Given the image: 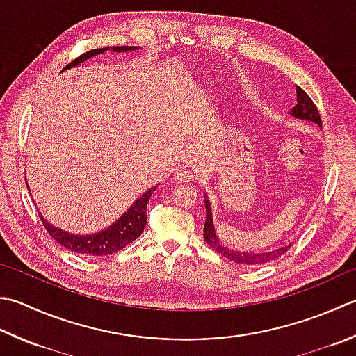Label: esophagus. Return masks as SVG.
Here are the masks:
<instances>
[{"mask_svg":"<svg viewBox=\"0 0 356 356\" xmlns=\"http://www.w3.org/2000/svg\"><path fill=\"white\" fill-rule=\"evenodd\" d=\"M172 179H174V182H193L194 176L190 171L180 170V171H176L172 174Z\"/></svg>","mask_w":356,"mask_h":356,"instance_id":"esophagus-1","label":"esophagus"}]
</instances>
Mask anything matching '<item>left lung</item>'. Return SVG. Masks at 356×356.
Segmentation results:
<instances>
[{
    "instance_id": "left-lung-1",
    "label": "left lung",
    "mask_w": 356,
    "mask_h": 356,
    "mask_svg": "<svg viewBox=\"0 0 356 356\" xmlns=\"http://www.w3.org/2000/svg\"><path fill=\"white\" fill-rule=\"evenodd\" d=\"M290 115L298 118V120L304 122H312L316 123L319 128H321V115H319L315 103L312 102L310 97L304 92V90L296 86V106L290 111ZM205 211H207V219L204 225V238L208 245L214 248L216 252H219L227 259L233 261L236 264H241V266H262V264H267L270 261L276 259V257L282 256L287 250L291 247V243L287 245L271 250V252H245V250H233L224 245L218 238L214 229V222H213V211H211V204L208 200V196L205 194Z\"/></svg>"
}]
</instances>
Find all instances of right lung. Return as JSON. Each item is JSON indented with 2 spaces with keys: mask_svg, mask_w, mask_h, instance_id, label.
I'll list each match as a JSON object with an SVG mask.
<instances>
[{
  "mask_svg": "<svg viewBox=\"0 0 356 356\" xmlns=\"http://www.w3.org/2000/svg\"><path fill=\"white\" fill-rule=\"evenodd\" d=\"M137 49L138 46H114V47L94 49V51L83 54L79 58H75L74 61L69 63L61 72H65L67 69H72L75 66H80L81 63L95 57V55L104 54L106 51L123 54V52H134ZM27 188H29V185H27ZM156 188L157 185L149 188V190H146L142 196L138 197L134 204H132L128 210L114 222V224H111L108 228H104L102 232H97V233L75 234L52 225L51 222L46 220V218H43V214L41 213H40V218L43 220L47 233L65 248L80 254L108 256L118 252V250L124 248L128 243L136 241L138 236L142 234L146 225V220H148L146 219V207H148V202L152 196V193L156 191Z\"/></svg>",
  "mask_w": 356,
  "mask_h": 356,
  "instance_id": "obj_1",
  "label": "right lung"
}]
</instances>
